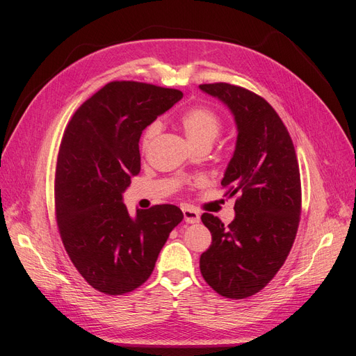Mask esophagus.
Wrapping results in <instances>:
<instances>
[{
	"instance_id": "1",
	"label": "esophagus",
	"mask_w": 356,
	"mask_h": 356,
	"mask_svg": "<svg viewBox=\"0 0 356 356\" xmlns=\"http://www.w3.org/2000/svg\"><path fill=\"white\" fill-rule=\"evenodd\" d=\"M182 213H184V221L187 224H196L200 221V215L195 209L186 207V208H182Z\"/></svg>"
}]
</instances>
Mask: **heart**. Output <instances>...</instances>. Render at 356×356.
<instances>
[{"mask_svg": "<svg viewBox=\"0 0 356 356\" xmlns=\"http://www.w3.org/2000/svg\"><path fill=\"white\" fill-rule=\"evenodd\" d=\"M179 123L188 141L195 147L202 144L211 145L215 141V138L222 131V122L220 115L213 110L208 108V106H193V108H188L181 114ZM160 122H154L145 129L141 138L143 149L148 148V145L152 144L153 139L160 132Z\"/></svg>", "mask_w": 356, "mask_h": 356, "instance_id": "obj_1", "label": "heart"}]
</instances>
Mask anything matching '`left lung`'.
I'll return each mask as SVG.
<instances>
[{
    "mask_svg": "<svg viewBox=\"0 0 356 356\" xmlns=\"http://www.w3.org/2000/svg\"><path fill=\"white\" fill-rule=\"evenodd\" d=\"M199 89L227 105L238 127L221 181L225 195L238 196L236 215L227 227L202 215L212 243L200 255V272L220 296L241 300L270 282L293 248L301 212L298 161L281 117L261 96L229 83Z\"/></svg>",
    "mask_w": 356,
    "mask_h": 356,
    "instance_id": "left-lung-1",
    "label": "left lung"
}]
</instances>
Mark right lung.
Masks as SVG:
<instances>
[{
  "instance_id": "obj_1",
  "label": "right lung",
  "mask_w": 356,
  "mask_h": 356,
  "mask_svg": "<svg viewBox=\"0 0 356 356\" xmlns=\"http://www.w3.org/2000/svg\"><path fill=\"white\" fill-rule=\"evenodd\" d=\"M181 98L175 89L113 81L75 111L63 134L55 178L59 233L79 273L104 294L141 286L184 218L175 204L136 209L131 217L123 203L141 170L143 131Z\"/></svg>"
}]
</instances>
